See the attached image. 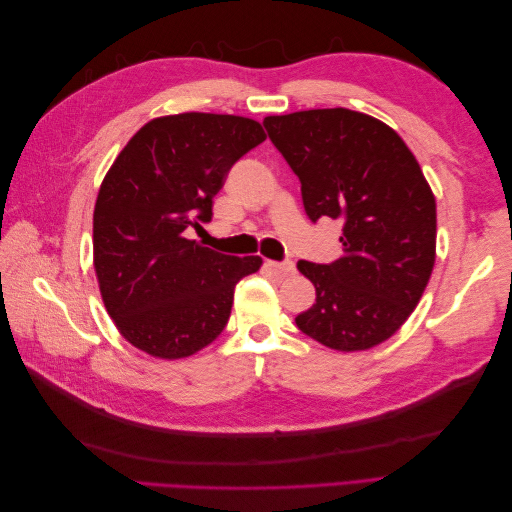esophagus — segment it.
I'll list each match as a JSON object with an SVG mask.
<instances>
[{
    "label": "esophagus",
    "instance_id": "obj_1",
    "mask_svg": "<svg viewBox=\"0 0 512 512\" xmlns=\"http://www.w3.org/2000/svg\"><path fill=\"white\" fill-rule=\"evenodd\" d=\"M267 265L277 271L280 275H292L294 273V262L292 260H284V262H277V260H267Z\"/></svg>",
    "mask_w": 512,
    "mask_h": 512
}]
</instances>
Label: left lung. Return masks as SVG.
I'll return each instance as SVG.
<instances>
[{
    "label": "left lung",
    "mask_w": 512,
    "mask_h": 512,
    "mask_svg": "<svg viewBox=\"0 0 512 512\" xmlns=\"http://www.w3.org/2000/svg\"><path fill=\"white\" fill-rule=\"evenodd\" d=\"M301 181L309 220H342L344 254L299 260L316 303L297 327L337 352L369 350L399 331L436 262V196L414 153L384 121L350 108L265 117Z\"/></svg>",
    "instance_id": "8db88e82"
}]
</instances>
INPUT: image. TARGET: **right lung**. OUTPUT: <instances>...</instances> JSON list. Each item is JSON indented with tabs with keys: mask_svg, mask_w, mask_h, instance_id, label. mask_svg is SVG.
Listing matches in <instances>:
<instances>
[{
	"mask_svg": "<svg viewBox=\"0 0 512 512\" xmlns=\"http://www.w3.org/2000/svg\"><path fill=\"white\" fill-rule=\"evenodd\" d=\"M265 138L250 117L164 115L108 168L94 209V269L108 316L134 348L175 361L224 331L237 282L262 258L213 252L183 232L211 220L230 166Z\"/></svg>",
	"mask_w": 512,
	"mask_h": 512,
	"instance_id": "add662e5",
	"label": "right lung"
}]
</instances>
